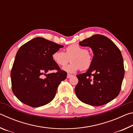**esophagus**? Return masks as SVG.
I'll use <instances>...</instances> for the list:
<instances>
[{
    "instance_id": "34e87169",
    "label": "esophagus",
    "mask_w": 133,
    "mask_h": 133,
    "mask_svg": "<svg viewBox=\"0 0 133 133\" xmlns=\"http://www.w3.org/2000/svg\"><path fill=\"white\" fill-rule=\"evenodd\" d=\"M72 76H73V75H70V74H67V78H70L71 77H72Z\"/></svg>"
}]
</instances>
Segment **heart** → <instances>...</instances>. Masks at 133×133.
Returning <instances> with one entry per match:
<instances>
[{"label":"heart","mask_w":133,"mask_h":133,"mask_svg":"<svg viewBox=\"0 0 133 133\" xmlns=\"http://www.w3.org/2000/svg\"><path fill=\"white\" fill-rule=\"evenodd\" d=\"M53 61L59 66L66 65L70 58L71 63L63 67L67 73H74L78 70H86L91 66L93 57L85 49L78 44H71L66 48V52L56 50L51 55Z\"/></svg>","instance_id":"1"}]
</instances>
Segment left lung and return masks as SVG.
Returning <instances> with one entry per match:
<instances>
[{"instance_id": "left-lung-1", "label": "left lung", "mask_w": 133, "mask_h": 133, "mask_svg": "<svg viewBox=\"0 0 133 133\" xmlns=\"http://www.w3.org/2000/svg\"><path fill=\"white\" fill-rule=\"evenodd\" d=\"M93 51V63L87 71L77 75L75 87L77 98L85 104L100 106L120 93L124 76L123 58L117 46L109 38L94 35L79 42Z\"/></svg>"}]
</instances>
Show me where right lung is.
I'll use <instances>...</instances> for the list:
<instances>
[{"instance_id":"right-lung-1","label":"right lung","mask_w":133,"mask_h":133,"mask_svg":"<svg viewBox=\"0 0 133 133\" xmlns=\"http://www.w3.org/2000/svg\"><path fill=\"white\" fill-rule=\"evenodd\" d=\"M63 46L38 37L22 46L16 55L11 71L12 91L24 104L43 106L55 98L60 82L67 77L53 61L51 55ZM57 69L55 73H48Z\"/></svg>"}]
</instances>
